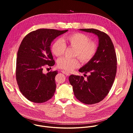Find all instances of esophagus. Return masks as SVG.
<instances>
[{
	"mask_svg": "<svg viewBox=\"0 0 133 133\" xmlns=\"http://www.w3.org/2000/svg\"><path fill=\"white\" fill-rule=\"evenodd\" d=\"M62 72H63V74H64L66 75V76H69V75H70V73H69V72H67V71H65V70H62Z\"/></svg>",
	"mask_w": 133,
	"mask_h": 133,
	"instance_id": "obj_1",
	"label": "esophagus"
}]
</instances>
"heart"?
I'll return each mask as SVG.
<instances>
[{
  "mask_svg": "<svg viewBox=\"0 0 133 133\" xmlns=\"http://www.w3.org/2000/svg\"><path fill=\"white\" fill-rule=\"evenodd\" d=\"M66 45L75 48L74 56H77L83 63L89 61L97 51V45L90 42L89 37L86 35L77 32L66 36L63 41L61 39H56L52 44L51 50L56 56H61L64 54ZM58 67L67 71H71L79 66L78 60L76 58L62 57L57 61Z\"/></svg>",
  "mask_w": 133,
  "mask_h": 133,
  "instance_id": "b5f03b06",
  "label": "heart"
}]
</instances>
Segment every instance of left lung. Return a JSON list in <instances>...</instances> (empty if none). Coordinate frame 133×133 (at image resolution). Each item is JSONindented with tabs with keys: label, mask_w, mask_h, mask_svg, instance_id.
Masks as SVG:
<instances>
[{
	"label": "left lung",
	"mask_w": 133,
	"mask_h": 133,
	"mask_svg": "<svg viewBox=\"0 0 133 133\" xmlns=\"http://www.w3.org/2000/svg\"><path fill=\"white\" fill-rule=\"evenodd\" d=\"M79 30L96 35L98 46L93 57L79 69L81 72L89 73L87 79L71 75L69 81L77 99L85 104H94L104 99L112 86L117 70L116 55L110 38L106 33L92 28Z\"/></svg>",
	"instance_id": "8db88e82"
}]
</instances>
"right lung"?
Wrapping results in <instances>:
<instances>
[{
    "label": "right lung",
    "instance_id": "right-lung-1",
    "mask_svg": "<svg viewBox=\"0 0 133 133\" xmlns=\"http://www.w3.org/2000/svg\"><path fill=\"white\" fill-rule=\"evenodd\" d=\"M67 31L39 29L27 34L22 41L17 52L16 76L21 92L29 101L44 103L54 95L58 72L44 74L43 67L54 65L51 43Z\"/></svg>",
    "mask_w": 133,
    "mask_h": 133
}]
</instances>
